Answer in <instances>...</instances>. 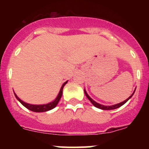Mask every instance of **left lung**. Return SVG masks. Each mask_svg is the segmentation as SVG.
<instances>
[{
  "instance_id": "1",
  "label": "left lung",
  "mask_w": 149,
  "mask_h": 149,
  "mask_svg": "<svg viewBox=\"0 0 149 149\" xmlns=\"http://www.w3.org/2000/svg\"><path fill=\"white\" fill-rule=\"evenodd\" d=\"M135 91H136V89L134 90V91H133V94H132L131 95H130V97H129L127 99V100H125V101L122 102H120V103L116 104L110 105V106H105V105H103V104H99V103L96 102L94 101V100H93L92 99H91V97H90L89 96H88V94H87L86 91V90H85V89H84V93H85L86 96L87 98L88 99V100H89V101L91 102V103H92V104L94 105V107H96L99 108V109H103V110H111V109H117V108L120 107H121V106H123V105L124 104H125L126 102H127L128 101V100H130V99L132 97H133V94H134V93H135Z\"/></svg>"
}]
</instances>
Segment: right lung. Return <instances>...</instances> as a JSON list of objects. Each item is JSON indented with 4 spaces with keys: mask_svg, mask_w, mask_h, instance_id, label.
Masks as SVG:
<instances>
[{
    "mask_svg": "<svg viewBox=\"0 0 149 149\" xmlns=\"http://www.w3.org/2000/svg\"><path fill=\"white\" fill-rule=\"evenodd\" d=\"M67 82H68V81L63 84L62 86H61V90H60L59 93H58V96H57V97L55 98V100H54V101L51 102L46 104H28L26 102H24L22 101V100H20V99L17 97V95L15 94V92H14V95H15V97H16V98L17 99L19 102H20L21 104H22V105H24V106L26 108H27L28 109H29V110L32 111V112H47V111L51 110V109H52L53 108H55V107L57 106V104H58V102H59L60 100H61V97H62L63 89L64 86L67 84Z\"/></svg>",
    "mask_w": 149,
    "mask_h": 149,
    "instance_id": "1",
    "label": "right lung"
}]
</instances>
